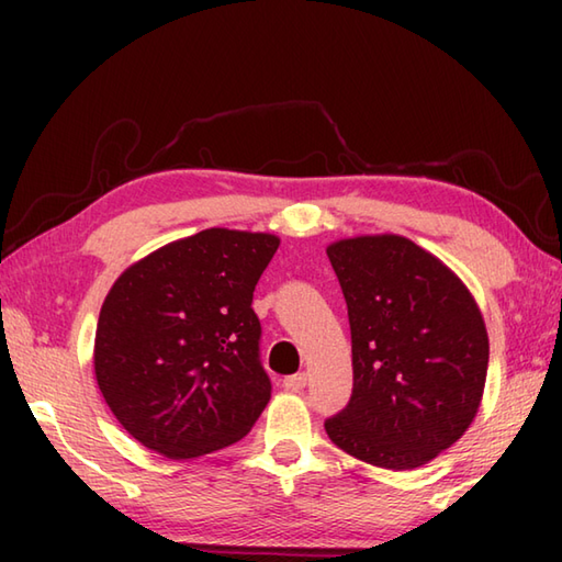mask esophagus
<instances>
[{
    "label": "esophagus",
    "mask_w": 562,
    "mask_h": 562,
    "mask_svg": "<svg viewBox=\"0 0 562 562\" xmlns=\"http://www.w3.org/2000/svg\"><path fill=\"white\" fill-rule=\"evenodd\" d=\"M306 381H308V376L304 372H300V374L284 376L282 384H284V389H288V391H302L306 386Z\"/></svg>",
    "instance_id": "34e87169"
}]
</instances>
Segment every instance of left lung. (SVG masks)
<instances>
[{
  "mask_svg": "<svg viewBox=\"0 0 562 562\" xmlns=\"http://www.w3.org/2000/svg\"><path fill=\"white\" fill-rule=\"evenodd\" d=\"M326 254L352 336V396L326 432L379 469H417L479 413L491 355L479 304L445 262L405 236L342 238Z\"/></svg>",
  "mask_w": 562,
  "mask_h": 562,
  "instance_id": "obj_1",
  "label": "left lung"
}]
</instances>
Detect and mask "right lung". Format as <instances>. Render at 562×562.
<instances>
[{
    "instance_id": "obj_1",
    "label": "right lung",
    "mask_w": 562,
    "mask_h": 562,
    "mask_svg": "<svg viewBox=\"0 0 562 562\" xmlns=\"http://www.w3.org/2000/svg\"><path fill=\"white\" fill-rule=\"evenodd\" d=\"M278 246L272 234L205 229L115 280L93 369L117 423L147 449L193 459L256 425L272 386L250 302Z\"/></svg>"
}]
</instances>
